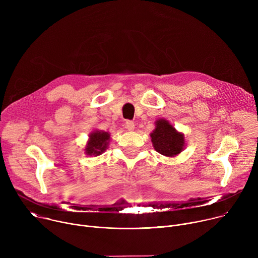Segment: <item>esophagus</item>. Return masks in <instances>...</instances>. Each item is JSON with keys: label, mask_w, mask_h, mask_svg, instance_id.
Wrapping results in <instances>:
<instances>
[{"label": "esophagus", "mask_w": 258, "mask_h": 258, "mask_svg": "<svg viewBox=\"0 0 258 258\" xmlns=\"http://www.w3.org/2000/svg\"><path fill=\"white\" fill-rule=\"evenodd\" d=\"M125 128L127 130V131H134L135 130V123L133 122V121H130V120H127L126 122H125Z\"/></svg>", "instance_id": "34e87169"}]
</instances>
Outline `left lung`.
<instances>
[{
	"mask_svg": "<svg viewBox=\"0 0 258 258\" xmlns=\"http://www.w3.org/2000/svg\"><path fill=\"white\" fill-rule=\"evenodd\" d=\"M150 137L154 149L166 157L178 155L186 147L185 135L177 132L165 118H159L155 121V128Z\"/></svg>",
	"mask_w": 258,
	"mask_h": 258,
	"instance_id": "obj_1",
	"label": "left lung"
}]
</instances>
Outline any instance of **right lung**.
<instances>
[{"instance_id": "obj_1", "label": "right lung", "mask_w": 258, "mask_h": 258, "mask_svg": "<svg viewBox=\"0 0 258 258\" xmlns=\"http://www.w3.org/2000/svg\"><path fill=\"white\" fill-rule=\"evenodd\" d=\"M110 142L108 132L95 130L89 135V140L85 147V153L89 156H99L106 151Z\"/></svg>"}]
</instances>
